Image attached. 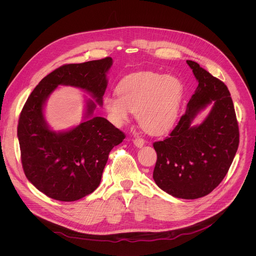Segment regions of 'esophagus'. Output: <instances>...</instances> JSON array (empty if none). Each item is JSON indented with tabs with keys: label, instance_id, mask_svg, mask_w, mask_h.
Segmentation results:
<instances>
[{
	"label": "esophagus",
	"instance_id": "1",
	"mask_svg": "<svg viewBox=\"0 0 256 256\" xmlns=\"http://www.w3.org/2000/svg\"><path fill=\"white\" fill-rule=\"evenodd\" d=\"M134 144L136 147L142 148V146H144V140L142 138H134Z\"/></svg>",
	"mask_w": 256,
	"mask_h": 256
}]
</instances>
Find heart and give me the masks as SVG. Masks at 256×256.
<instances>
[{
	"label": "heart",
	"mask_w": 256,
	"mask_h": 256,
	"mask_svg": "<svg viewBox=\"0 0 256 256\" xmlns=\"http://www.w3.org/2000/svg\"><path fill=\"white\" fill-rule=\"evenodd\" d=\"M184 91V84L177 77L152 72H136L120 82L118 94L104 98V108L118 126L126 122L132 112H136L140 128L158 134L173 126Z\"/></svg>",
	"instance_id": "obj_1"
}]
</instances>
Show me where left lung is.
<instances>
[{"label": "left lung", "mask_w": 256, "mask_h": 256, "mask_svg": "<svg viewBox=\"0 0 256 256\" xmlns=\"http://www.w3.org/2000/svg\"><path fill=\"white\" fill-rule=\"evenodd\" d=\"M186 62L198 86L169 136L153 144L157 152L153 178L167 194L194 200L212 192L226 176L238 149L239 128L227 86L198 62ZM210 104L209 116L200 125L192 126Z\"/></svg>", "instance_id": "1"}]
</instances>
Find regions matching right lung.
Listing matches in <instances>:
<instances>
[{
    "label": "right lung",
    "mask_w": 256,
    "mask_h": 256,
    "mask_svg": "<svg viewBox=\"0 0 256 256\" xmlns=\"http://www.w3.org/2000/svg\"><path fill=\"white\" fill-rule=\"evenodd\" d=\"M112 66L109 56L64 64L40 82L22 108L17 128L22 167L27 179L48 198L74 202L92 194L100 184L109 153L126 134L104 118L92 116L96 103L90 99L82 124L56 132L44 120V105L58 85L81 88L102 105Z\"/></svg>",
    "instance_id": "add662e5"
}]
</instances>
